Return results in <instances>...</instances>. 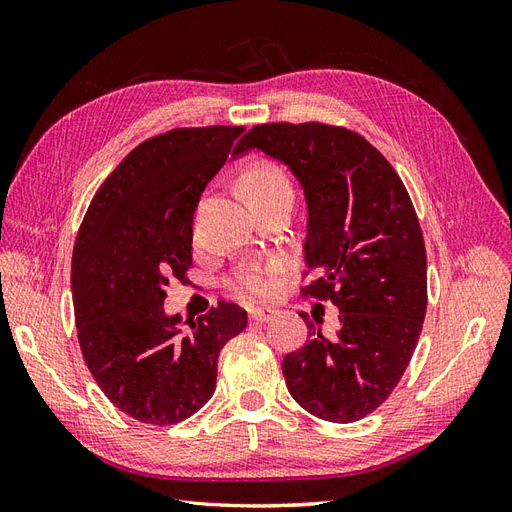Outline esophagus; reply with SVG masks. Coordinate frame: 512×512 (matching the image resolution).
<instances>
[{
  "instance_id": "obj_1",
  "label": "esophagus",
  "mask_w": 512,
  "mask_h": 512,
  "mask_svg": "<svg viewBox=\"0 0 512 512\" xmlns=\"http://www.w3.org/2000/svg\"><path fill=\"white\" fill-rule=\"evenodd\" d=\"M275 314L277 312H275V309H271V307H252L250 309V320L265 324V322H271L275 318Z\"/></svg>"
}]
</instances>
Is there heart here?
<instances>
[{"instance_id":"1","label":"heart","mask_w":512,"mask_h":512,"mask_svg":"<svg viewBox=\"0 0 512 512\" xmlns=\"http://www.w3.org/2000/svg\"><path fill=\"white\" fill-rule=\"evenodd\" d=\"M243 185L252 200L273 196L280 192H290V183L280 168L271 164H258L247 170ZM277 273L280 267H245L237 273V288L250 297L265 299L277 288Z\"/></svg>"}]
</instances>
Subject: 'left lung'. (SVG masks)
<instances>
[{
    "label": "left lung",
    "mask_w": 512,
    "mask_h": 512,
    "mask_svg": "<svg viewBox=\"0 0 512 512\" xmlns=\"http://www.w3.org/2000/svg\"><path fill=\"white\" fill-rule=\"evenodd\" d=\"M284 164L305 196L303 294L331 299L339 329L309 335L282 371L294 401L331 423H352L391 395L412 359L427 309V256L412 200L363 136L324 123H265L232 151Z\"/></svg>",
    "instance_id": "left-lung-1"
}]
</instances>
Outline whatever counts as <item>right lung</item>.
Segmentation results:
<instances>
[{
  "label": "right lung",
  "instance_id": "obj_1",
  "mask_svg": "<svg viewBox=\"0 0 512 512\" xmlns=\"http://www.w3.org/2000/svg\"><path fill=\"white\" fill-rule=\"evenodd\" d=\"M245 128L153 136L130 151L91 200L72 254V299L83 359L113 404L149 425H173L215 391L218 356L247 312L166 314L168 280L185 282L200 194Z\"/></svg>",
  "mask_w": 512,
  "mask_h": 512
}]
</instances>
